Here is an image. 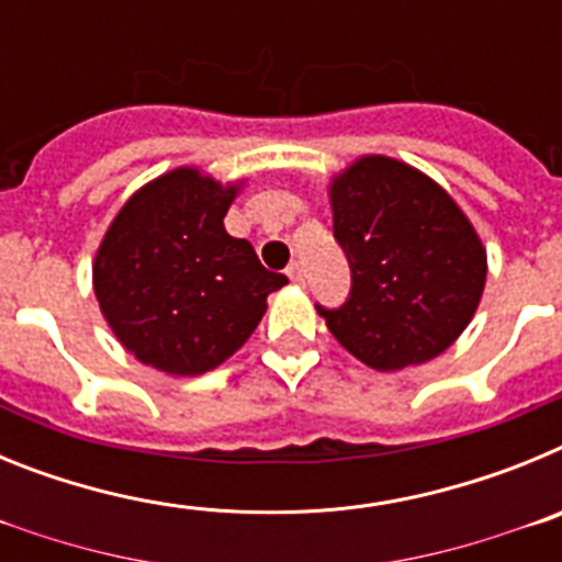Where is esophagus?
<instances>
[{"mask_svg":"<svg viewBox=\"0 0 562 562\" xmlns=\"http://www.w3.org/2000/svg\"><path fill=\"white\" fill-rule=\"evenodd\" d=\"M286 278H290L292 284H304L306 276H304V267L297 265V261H292L290 267H286Z\"/></svg>","mask_w":562,"mask_h":562,"instance_id":"1","label":"esophagus"}]
</instances>
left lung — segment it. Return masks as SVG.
<instances>
[{
  "mask_svg": "<svg viewBox=\"0 0 562 562\" xmlns=\"http://www.w3.org/2000/svg\"><path fill=\"white\" fill-rule=\"evenodd\" d=\"M335 241L349 297L317 304L342 349L376 371L434 360L467 329L486 281V252L448 193L391 157H362L331 182Z\"/></svg>",
  "mask_w": 562,
  "mask_h": 562,
  "instance_id": "left-lung-1",
  "label": "left lung"
}]
</instances>
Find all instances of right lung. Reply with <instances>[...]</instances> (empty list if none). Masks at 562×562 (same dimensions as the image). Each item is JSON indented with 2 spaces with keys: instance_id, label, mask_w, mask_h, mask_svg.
I'll list each match as a JSON object with an SVG mask.
<instances>
[{
  "instance_id": "add662e5",
  "label": "right lung",
  "mask_w": 562,
  "mask_h": 562,
  "mask_svg": "<svg viewBox=\"0 0 562 562\" xmlns=\"http://www.w3.org/2000/svg\"><path fill=\"white\" fill-rule=\"evenodd\" d=\"M236 188L193 168L148 182L114 216L98 250L95 295L117 340L166 374L216 369L245 346L286 284L225 231Z\"/></svg>"
}]
</instances>
